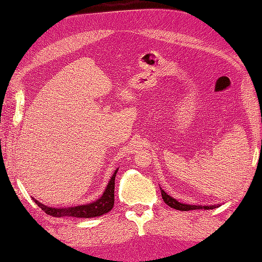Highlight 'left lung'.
Listing matches in <instances>:
<instances>
[{
  "label": "left lung",
  "mask_w": 262,
  "mask_h": 262,
  "mask_svg": "<svg viewBox=\"0 0 262 262\" xmlns=\"http://www.w3.org/2000/svg\"><path fill=\"white\" fill-rule=\"evenodd\" d=\"M162 192V198L164 200L165 204L169 206L170 208H174L176 210H181V211H189V210H195V209H213V208L218 207L220 205H211V206H195V205H189V204H182V202H179L176 199H174L173 196H170L167 194L163 189H161Z\"/></svg>",
  "instance_id": "obj_1"
}]
</instances>
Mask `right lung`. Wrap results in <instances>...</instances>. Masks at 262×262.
Wrapping results in <instances>:
<instances>
[{
	"label": "right lung",
	"mask_w": 262,
	"mask_h": 262,
	"mask_svg": "<svg viewBox=\"0 0 262 262\" xmlns=\"http://www.w3.org/2000/svg\"><path fill=\"white\" fill-rule=\"evenodd\" d=\"M119 168L115 169V172L112 175L110 182L104 191L103 195L100 196L94 202H89L86 205H80L74 207H66V208H54V207H47L41 202L37 201L35 198L34 201L36 205L41 208L47 215H51L53 217H76V218H92V217H98L107 213L112 210L114 206V185H115V176Z\"/></svg>",
	"instance_id": "1"
}]
</instances>
